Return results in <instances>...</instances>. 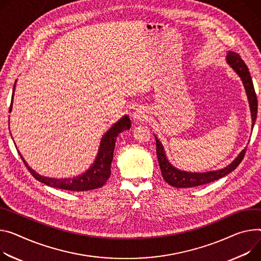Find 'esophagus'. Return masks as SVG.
I'll return each mask as SVG.
<instances>
[{
	"label": "esophagus",
	"instance_id": "1",
	"mask_svg": "<svg viewBox=\"0 0 261 261\" xmlns=\"http://www.w3.org/2000/svg\"><path fill=\"white\" fill-rule=\"evenodd\" d=\"M146 116H147V115H146V111H145V109H143V108L136 109V111H135L134 114H133V117L135 118V120H139V121L145 120Z\"/></svg>",
	"mask_w": 261,
	"mask_h": 261
}]
</instances>
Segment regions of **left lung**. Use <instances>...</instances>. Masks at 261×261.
Segmentation results:
<instances>
[{
  "label": "left lung",
  "instance_id": "1",
  "mask_svg": "<svg viewBox=\"0 0 261 261\" xmlns=\"http://www.w3.org/2000/svg\"><path fill=\"white\" fill-rule=\"evenodd\" d=\"M227 62L232 66V68L235 70V72L240 75L245 85L246 92L250 103L251 112H252V121H253L252 125L254 126L256 117H257L258 102H257L256 92L254 89V85L249 72V68L246 65L245 61L242 59L241 55L234 52L228 53ZM156 153H157V158H158L159 167H160V171L163 179L174 187L182 188V187H195V186L207 184L228 175L229 173H231L239 167V164L242 162V160L245 157L246 150H243L242 153L236 157V159L231 164H229L227 168L219 171L208 172V173H186L172 167V164L168 161L167 157H165L162 145L160 144V141L158 139H156Z\"/></svg>",
  "mask_w": 261,
  "mask_h": 261
}]
</instances>
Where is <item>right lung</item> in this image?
Returning <instances> with one entry per match:
<instances>
[{
  "mask_svg": "<svg viewBox=\"0 0 261 261\" xmlns=\"http://www.w3.org/2000/svg\"><path fill=\"white\" fill-rule=\"evenodd\" d=\"M13 92H14V88H13ZM13 92H12V99H11L9 112L11 111V107H12ZM130 127H131V122L128 116H124L114 126H112V128L109 129V131L103 136L101 140L98 157L96 161H94V163L92 164V167L83 175L73 179H52V178H46V177L40 176L28 167V164L26 163L25 160H23L19 152L18 154L20 155V158L23 164L26 165V168L28 169L30 174L41 183H44L46 185L55 187V188L65 189V191L87 192V191H91V189L100 188L107 182L111 174L110 167L113 159V151L115 147L116 137L118 133L130 129Z\"/></svg>",
  "mask_w": 261,
  "mask_h": 261,
  "instance_id": "obj_1",
  "label": "right lung"
}]
</instances>
